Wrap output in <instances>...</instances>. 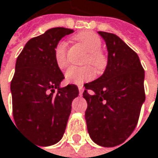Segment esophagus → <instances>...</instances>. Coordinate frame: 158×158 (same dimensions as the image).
Masks as SVG:
<instances>
[{
    "instance_id": "34e87169",
    "label": "esophagus",
    "mask_w": 158,
    "mask_h": 158,
    "mask_svg": "<svg viewBox=\"0 0 158 158\" xmlns=\"http://www.w3.org/2000/svg\"><path fill=\"white\" fill-rule=\"evenodd\" d=\"M78 89H79V94H80V96H82V94H83V86L82 85H79L78 86Z\"/></svg>"
}]
</instances>
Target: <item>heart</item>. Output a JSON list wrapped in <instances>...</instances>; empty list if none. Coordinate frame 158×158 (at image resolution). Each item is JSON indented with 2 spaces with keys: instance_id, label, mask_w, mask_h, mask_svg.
I'll list each match as a JSON object with an SVG mask.
<instances>
[{
  "instance_id": "obj_1",
  "label": "heart",
  "mask_w": 158,
  "mask_h": 158,
  "mask_svg": "<svg viewBox=\"0 0 158 158\" xmlns=\"http://www.w3.org/2000/svg\"><path fill=\"white\" fill-rule=\"evenodd\" d=\"M75 40L81 43L87 50L88 54L85 59V63H90L98 72L104 70L107 65V57L101 50L102 42L100 38L93 32H81L74 37ZM54 58L57 66L60 69H64L68 65L67 60V43L60 41L55 47ZM95 70L89 66L77 67L72 66L65 73L67 82L76 85H81L86 81L93 79Z\"/></svg>"
}]
</instances>
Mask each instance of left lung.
<instances>
[{
  "mask_svg": "<svg viewBox=\"0 0 158 158\" xmlns=\"http://www.w3.org/2000/svg\"><path fill=\"white\" fill-rule=\"evenodd\" d=\"M98 34L106 42L108 63L99 78L85 84V117L93 142L114 147L125 142L137 125L145 100L144 70L136 52L118 36Z\"/></svg>",
  "mask_w": 158,
  "mask_h": 158,
  "instance_id": "1",
  "label": "left lung"
}]
</instances>
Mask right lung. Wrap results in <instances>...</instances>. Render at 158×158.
Returning <instances> with one entry per match:
<instances>
[{
  "label": "right lung",
  "instance_id": "right-lung-1",
  "mask_svg": "<svg viewBox=\"0 0 158 158\" xmlns=\"http://www.w3.org/2000/svg\"><path fill=\"white\" fill-rule=\"evenodd\" d=\"M73 29L54 27L27 41L15 63L11 82L13 115L17 128L40 146L57 143L63 136L78 97L75 85L60 87L64 75L57 66L54 50Z\"/></svg>",
  "mask_w": 158,
  "mask_h": 158
}]
</instances>
